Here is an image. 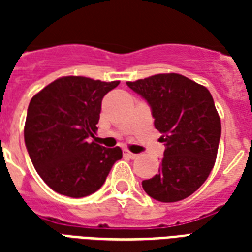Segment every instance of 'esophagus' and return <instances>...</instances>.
<instances>
[{"label": "esophagus", "instance_id": "1", "mask_svg": "<svg viewBox=\"0 0 252 252\" xmlns=\"http://www.w3.org/2000/svg\"><path fill=\"white\" fill-rule=\"evenodd\" d=\"M124 156H126V157L132 158V159H134V158L137 157V154H134V153H130L129 150H126V152H124Z\"/></svg>", "mask_w": 252, "mask_h": 252}]
</instances>
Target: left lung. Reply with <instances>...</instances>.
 Wrapping results in <instances>:
<instances>
[{"label": "left lung", "instance_id": "1", "mask_svg": "<svg viewBox=\"0 0 252 252\" xmlns=\"http://www.w3.org/2000/svg\"><path fill=\"white\" fill-rule=\"evenodd\" d=\"M126 85L149 104L166 146L157 175L142 180L144 191L162 203L186 199L207 180L217 157L221 120L211 93L176 73Z\"/></svg>", "mask_w": 252, "mask_h": 252}]
</instances>
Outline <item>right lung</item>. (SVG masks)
Returning <instances> with one entry per match:
<instances>
[{"label":"right lung","mask_w":252,"mask_h":252,"mask_svg":"<svg viewBox=\"0 0 252 252\" xmlns=\"http://www.w3.org/2000/svg\"><path fill=\"white\" fill-rule=\"evenodd\" d=\"M118 85L119 81L63 77L31 99L26 148L37 174L57 193L76 199L94 193L122 159L119 146L89 141L98 129L103 96Z\"/></svg>","instance_id":"right-lung-1"}]
</instances>
